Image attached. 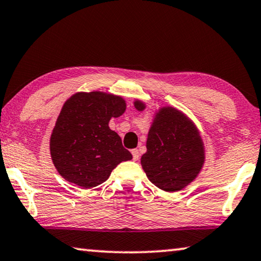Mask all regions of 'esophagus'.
<instances>
[{"label": "esophagus", "instance_id": "1", "mask_svg": "<svg viewBox=\"0 0 261 261\" xmlns=\"http://www.w3.org/2000/svg\"><path fill=\"white\" fill-rule=\"evenodd\" d=\"M132 155H133V160L134 161H138L140 158V153L138 149H132Z\"/></svg>", "mask_w": 261, "mask_h": 261}]
</instances>
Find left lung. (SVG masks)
<instances>
[{"label": "left lung", "instance_id": "left-lung-1", "mask_svg": "<svg viewBox=\"0 0 261 261\" xmlns=\"http://www.w3.org/2000/svg\"><path fill=\"white\" fill-rule=\"evenodd\" d=\"M143 111L146 105L135 100ZM147 151L141 166L149 181L164 191L182 190L197 177L205 161L204 144L195 123L174 107H162L155 113L148 132Z\"/></svg>", "mask_w": 261, "mask_h": 261}]
</instances>
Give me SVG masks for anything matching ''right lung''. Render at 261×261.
<instances>
[{"instance_id":"add662e5","label":"right lung","mask_w":261,"mask_h":261,"mask_svg":"<svg viewBox=\"0 0 261 261\" xmlns=\"http://www.w3.org/2000/svg\"><path fill=\"white\" fill-rule=\"evenodd\" d=\"M125 111V99L105 92H78L66 100L50 138L52 162L62 177L91 189L133 159L108 126Z\"/></svg>"}]
</instances>
